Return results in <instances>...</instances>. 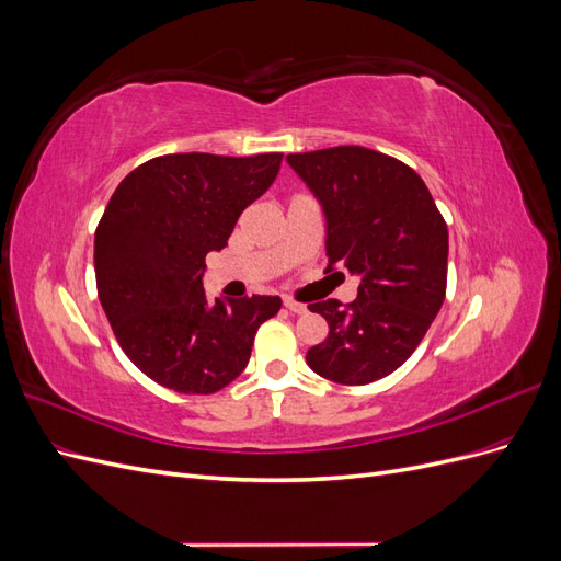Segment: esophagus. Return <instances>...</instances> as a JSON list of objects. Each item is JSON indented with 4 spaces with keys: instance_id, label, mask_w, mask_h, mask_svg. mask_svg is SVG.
<instances>
[{
    "instance_id": "1",
    "label": "esophagus",
    "mask_w": 561,
    "mask_h": 561,
    "mask_svg": "<svg viewBox=\"0 0 561 561\" xmlns=\"http://www.w3.org/2000/svg\"><path fill=\"white\" fill-rule=\"evenodd\" d=\"M283 304H285V309L290 311V313H297V316L307 313V304H299V301H295V299H290V297H285Z\"/></svg>"
}]
</instances>
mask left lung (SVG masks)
<instances>
[{
	"label": "left lung",
	"mask_w": 561,
	"mask_h": 561,
	"mask_svg": "<svg viewBox=\"0 0 561 561\" xmlns=\"http://www.w3.org/2000/svg\"><path fill=\"white\" fill-rule=\"evenodd\" d=\"M325 217L328 268L360 278L348 307L316 301L330 334L307 353L322 379L363 386L396 371L447 290L449 233L428 186L398 159L358 145L285 157Z\"/></svg>",
	"instance_id": "left-lung-1"
}]
</instances>
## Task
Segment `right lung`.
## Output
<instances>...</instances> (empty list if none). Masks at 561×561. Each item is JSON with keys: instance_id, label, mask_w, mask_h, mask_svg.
Instances as JSON below:
<instances>
[{"instance_id": "right-lung-1", "label": "right lung", "mask_w": 561, "mask_h": 561, "mask_svg": "<svg viewBox=\"0 0 561 561\" xmlns=\"http://www.w3.org/2000/svg\"><path fill=\"white\" fill-rule=\"evenodd\" d=\"M283 154H168L128 173L95 231V280L133 365L186 396L217 393L241 375L254 334L280 297L203 293L206 254L274 184Z\"/></svg>"}]
</instances>
